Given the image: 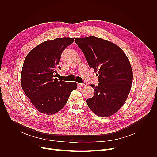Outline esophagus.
I'll list each match as a JSON object with an SVG mask.
<instances>
[{"mask_svg":"<svg viewBox=\"0 0 157 157\" xmlns=\"http://www.w3.org/2000/svg\"><path fill=\"white\" fill-rule=\"evenodd\" d=\"M78 85H79V86H83L87 85V83H86V82H84V83H79Z\"/></svg>","mask_w":157,"mask_h":157,"instance_id":"34e87169","label":"esophagus"}]
</instances>
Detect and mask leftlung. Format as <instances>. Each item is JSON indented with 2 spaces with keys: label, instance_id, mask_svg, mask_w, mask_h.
<instances>
[{
  "label": "left lung",
  "instance_id": "obj_1",
  "mask_svg": "<svg viewBox=\"0 0 157 157\" xmlns=\"http://www.w3.org/2000/svg\"><path fill=\"white\" fill-rule=\"evenodd\" d=\"M90 68L97 72L98 84L91 85L95 94L88 98L90 109L99 117L117 112L130 93L133 73L125 53L115 44L94 36L76 38Z\"/></svg>",
  "mask_w": 157,
  "mask_h": 157
}]
</instances>
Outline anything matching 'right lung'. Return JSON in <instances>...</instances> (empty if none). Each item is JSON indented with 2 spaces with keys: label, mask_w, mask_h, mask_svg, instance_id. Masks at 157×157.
Here are the masks:
<instances>
[{
  "label": "right lung",
  "mask_w": 157,
  "mask_h": 157,
  "mask_svg": "<svg viewBox=\"0 0 157 157\" xmlns=\"http://www.w3.org/2000/svg\"><path fill=\"white\" fill-rule=\"evenodd\" d=\"M74 38H56L35 47L25 59L21 83L25 94L37 111L53 114L61 110L70 94L77 88L75 82L59 81L55 74L61 69L60 60L64 49Z\"/></svg>",
  "instance_id": "1"
}]
</instances>
